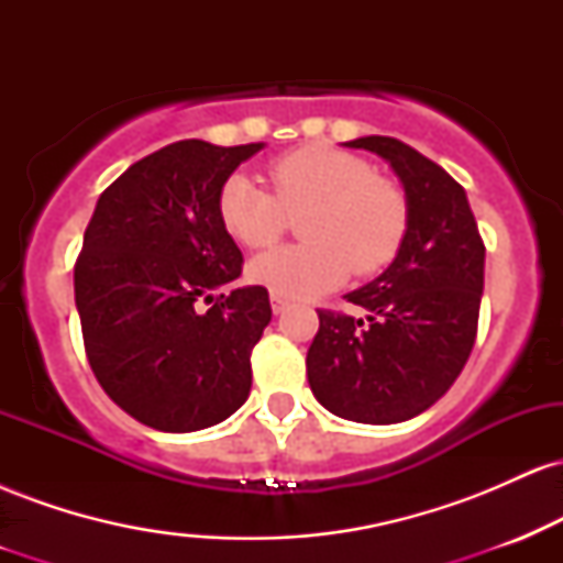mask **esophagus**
I'll use <instances>...</instances> for the list:
<instances>
[{"mask_svg":"<svg viewBox=\"0 0 563 563\" xmlns=\"http://www.w3.org/2000/svg\"><path fill=\"white\" fill-rule=\"evenodd\" d=\"M269 301H273V312H275V314H280L283 309L288 307V299H286V296H280V294L269 296Z\"/></svg>","mask_w":563,"mask_h":563,"instance_id":"esophagus-1","label":"esophagus"}]
</instances>
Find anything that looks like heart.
<instances>
[{"label":"heart","instance_id":"obj_1","mask_svg":"<svg viewBox=\"0 0 563 563\" xmlns=\"http://www.w3.org/2000/svg\"><path fill=\"white\" fill-rule=\"evenodd\" d=\"M273 192L235 174L219 190V219L245 249H269L286 235L290 217L303 243L251 262V280L288 299L325 294L349 273L376 275L397 260L410 209L394 179L363 156L328 145H301L267 166Z\"/></svg>","mask_w":563,"mask_h":563}]
</instances>
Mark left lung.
<instances>
[{
	"instance_id": "8db88e82",
	"label": "left lung",
	"mask_w": 563,
	"mask_h": 563,
	"mask_svg": "<svg viewBox=\"0 0 563 563\" xmlns=\"http://www.w3.org/2000/svg\"><path fill=\"white\" fill-rule=\"evenodd\" d=\"M346 145L389 161L405 185L410 222L389 269L346 294L365 318L318 309L307 378L333 416L399 423L444 397L474 349L484 241L466 190L434 161L378 134Z\"/></svg>"
}]
</instances>
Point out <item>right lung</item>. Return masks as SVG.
<instances>
[{
  "mask_svg": "<svg viewBox=\"0 0 563 563\" xmlns=\"http://www.w3.org/2000/svg\"><path fill=\"white\" fill-rule=\"evenodd\" d=\"M262 142L179 140L108 185L74 267L84 352L134 421L198 431L251 391V352L273 320L264 286L232 288L243 254L219 190Z\"/></svg>",
  "mask_w": 563,
  "mask_h": 563,
  "instance_id": "1",
  "label": "right lung"
}]
</instances>
